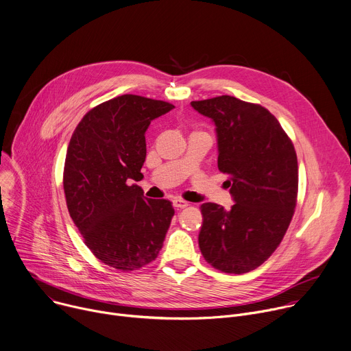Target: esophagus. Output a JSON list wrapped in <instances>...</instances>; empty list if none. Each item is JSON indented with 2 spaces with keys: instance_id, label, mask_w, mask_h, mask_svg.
Masks as SVG:
<instances>
[{
  "instance_id": "esophagus-1",
  "label": "esophagus",
  "mask_w": 351,
  "mask_h": 351,
  "mask_svg": "<svg viewBox=\"0 0 351 351\" xmlns=\"http://www.w3.org/2000/svg\"><path fill=\"white\" fill-rule=\"evenodd\" d=\"M189 204L186 202V201H184V199H180V198H176L174 201H173V206L176 208V209H184V208H186Z\"/></svg>"
}]
</instances>
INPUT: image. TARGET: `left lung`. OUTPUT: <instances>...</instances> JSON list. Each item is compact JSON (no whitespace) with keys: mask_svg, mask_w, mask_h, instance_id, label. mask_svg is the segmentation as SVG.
I'll use <instances>...</instances> for the list:
<instances>
[{"mask_svg":"<svg viewBox=\"0 0 351 351\" xmlns=\"http://www.w3.org/2000/svg\"><path fill=\"white\" fill-rule=\"evenodd\" d=\"M216 125L217 167L234 205L201 206L199 248L215 269L241 275L261 266L282 243L294 215L298 165L291 139L261 104L232 96L191 101Z\"/></svg>","mask_w":351,"mask_h":351,"instance_id":"8db88e82","label":"left lung"}]
</instances>
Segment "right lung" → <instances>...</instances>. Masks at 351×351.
Returning <instances> with one entry per match:
<instances>
[{"instance_id":"add662e5","label":"right lung","mask_w":351,"mask_h":351,"mask_svg":"<svg viewBox=\"0 0 351 351\" xmlns=\"http://www.w3.org/2000/svg\"><path fill=\"white\" fill-rule=\"evenodd\" d=\"M174 106L136 95L107 100L85 114L65 158L71 219L103 263L136 270L159 255L174 216L167 199H147L141 181L150 121Z\"/></svg>"}]
</instances>
